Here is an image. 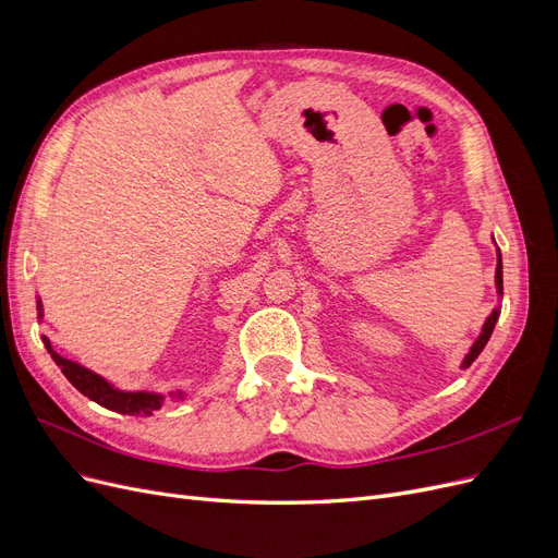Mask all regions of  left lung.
Here are the masks:
<instances>
[{"instance_id": "1", "label": "left lung", "mask_w": 558, "mask_h": 558, "mask_svg": "<svg viewBox=\"0 0 558 558\" xmlns=\"http://www.w3.org/2000/svg\"><path fill=\"white\" fill-rule=\"evenodd\" d=\"M496 289H498V295H502V260H500V251H498V265H496ZM498 316H500V310H498V307L486 316L484 326H482V332H480V337L475 340V344H472L470 351L465 353V359H463L461 367H470L472 361H475V359L480 356L482 349H484L486 342H488V337H492V332H494V328H496Z\"/></svg>"}]
</instances>
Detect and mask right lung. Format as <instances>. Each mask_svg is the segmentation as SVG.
Masks as SVG:
<instances>
[{
    "label": "right lung",
    "mask_w": 558,
    "mask_h": 558,
    "mask_svg": "<svg viewBox=\"0 0 558 558\" xmlns=\"http://www.w3.org/2000/svg\"><path fill=\"white\" fill-rule=\"evenodd\" d=\"M37 312L39 318L44 316L41 310V300L37 298ZM44 347L48 349L50 359L58 363V367L62 369V375L72 381V386H76L83 396H88L90 400H95L97 404H102V408L118 412V414H130V416H150L156 410L162 408V396L160 393H150V391H121V388H116L111 381H107L105 377H99L93 369L83 367L76 361L70 359H62L58 351H53L50 347L48 337H41ZM183 400V391L172 393V398Z\"/></svg>",
    "instance_id": "1"
}]
</instances>
